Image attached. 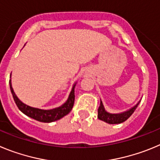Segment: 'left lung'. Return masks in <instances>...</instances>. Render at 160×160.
Here are the masks:
<instances>
[{
  "label": "left lung",
  "instance_id": "left-lung-1",
  "mask_svg": "<svg viewBox=\"0 0 160 160\" xmlns=\"http://www.w3.org/2000/svg\"><path fill=\"white\" fill-rule=\"evenodd\" d=\"M139 102L140 100L132 108L121 112V113H110L105 110L103 103L100 100V107L98 108V119L108 123H110V124H117V123H123V122L126 121L127 119L133 114V112L138 107Z\"/></svg>",
  "mask_w": 160,
  "mask_h": 160
}]
</instances>
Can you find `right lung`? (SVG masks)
<instances>
[{
  "mask_svg": "<svg viewBox=\"0 0 160 160\" xmlns=\"http://www.w3.org/2000/svg\"><path fill=\"white\" fill-rule=\"evenodd\" d=\"M10 77H11V75H10ZM76 84H77V83H75L73 84L71 92H70L68 100H66L64 104H62L58 108H56L50 109V110H44V109L30 107L28 105L23 103L21 100H20L19 98L17 97V95L14 92L13 88L12 87L11 80H9L10 90H11V92H12L14 101H15L16 104L18 107L19 110L22 112L24 115L28 116V117L32 118V119H36L37 121L43 122V123H51V122L57 121V120L63 118L71 112L73 104H74Z\"/></svg>",
  "mask_w": 160,
  "mask_h": 160,
  "instance_id": "obj_1",
  "label": "right lung"
}]
</instances>
